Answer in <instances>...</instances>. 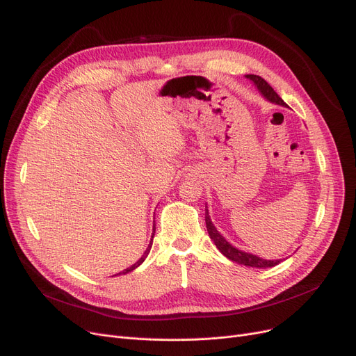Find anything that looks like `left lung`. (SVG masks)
<instances>
[{
	"instance_id": "1",
	"label": "left lung",
	"mask_w": 356,
	"mask_h": 356,
	"mask_svg": "<svg viewBox=\"0 0 356 356\" xmlns=\"http://www.w3.org/2000/svg\"><path fill=\"white\" fill-rule=\"evenodd\" d=\"M247 78L251 79L257 85V88L261 90V93H263V95L267 99H270L271 102H275L278 105H286L284 101L278 97V93L270 86V83L267 81H264L261 76H257V74H247ZM204 220H207V228H208L209 236L215 242V245L218 247V250L223 255H225L227 258H229L231 261H235V263L242 264V266L257 267V268H268V267H274V266H277L280 263V259H277V261L263 259V258H259L257 255H252V254H248V252H242V251L234 248L229 244V242L216 231V228L213 227V223L211 222L208 211H207V213H204Z\"/></svg>"
}]
</instances>
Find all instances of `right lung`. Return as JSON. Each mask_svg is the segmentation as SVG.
<instances>
[{
  "instance_id": "obj_1",
  "label": "right lung",
  "mask_w": 356,
  "mask_h": 356,
  "mask_svg": "<svg viewBox=\"0 0 356 356\" xmlns=\"http://www.w3.org/2000/svg\"><path fill=\"white\" fill-rule=\"evenodd\" d=\"M153 235H154V234H153ZM152 238H153V236H152ZM149 248H152V247H149V245H148V248H147V251H145V252H144V255H143V257H141V258H140V259H138V261H137V263H136V264H134V266H131V267H129V268H127V270H124V271H122V273H120V274H127V273H129V271H133V270H134V268H137V267H138V266H140V264H141V263H143V261H144V259H145V257H147V254H148V252H149Z\"/></svg>"
}]
</instances>
